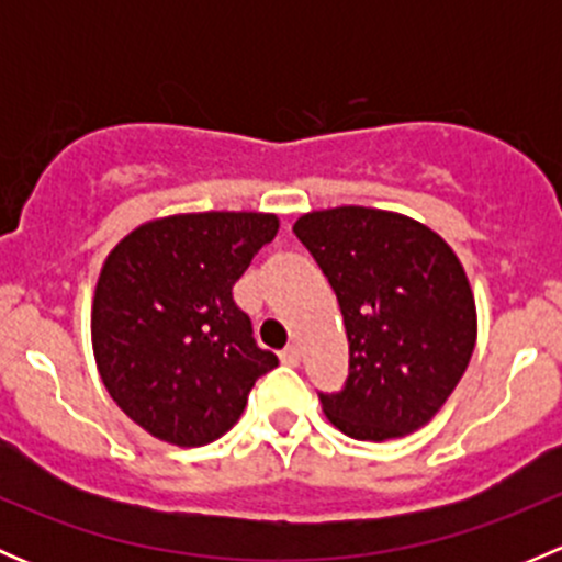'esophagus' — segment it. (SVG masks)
<instances>
[{
	"label": "esophagus",
	"instance_id": "1",
	"mask_svg": "<svg viewBox=\"0 0 562 562\" xmlns=\"http://www.w3.org/2000/svg\"><path fill=\"white\" fill-rule=\"evenodd\" d=\"M280 359H282V364H291V367H296L299 361H302V353H299V348H296V345H288V348L282 350V353H280Z\"/></svg>",
	"mask_w": 562,
	"mask_h": 562
}]
</instances>
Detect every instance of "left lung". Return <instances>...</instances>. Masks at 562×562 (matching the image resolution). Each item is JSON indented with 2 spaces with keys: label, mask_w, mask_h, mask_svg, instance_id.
Wrapping results in <instances>:
<instances>
[{
  "label": "left lung",
  "mask_w": 562,
  "mask_h": 562,
  "mask_svg": "<svg viewBox=\"0 0 562 562\" xmlns=\"http://www.w3.org/2000/svg\"><path fill=\"white\" fill-rule=\"evenodd\" d=\"M293 234L337 293L350 345L342 391L317 394L323 413L356 440L416 432L475 348L473 291L454 249L405 214L367 206L310 212Z\"/></svg>",
  "instance_id": "left-lung-1"
}]
</instances>
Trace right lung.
Listing matches in <instances>:
<instances>
[{
  "instance_id": "right-lung-1",
  "label": "right lung",
  "mask_w": 562,
  "mask_h": 562,
  "mask_svg": "<svg viewBox=\"0 0 562 562\" xmlns=\"http://www.w3.org/2000/svg\"><path fill=\"white\" fill-rule=\"evenodd\" d=\"M277 228L280 220L260 212L173 214L135 228L105 258L94 359L113 402L155 438L212 443L277 367L234 302L236 280Z\"/></svg>"
}]
</instances>
